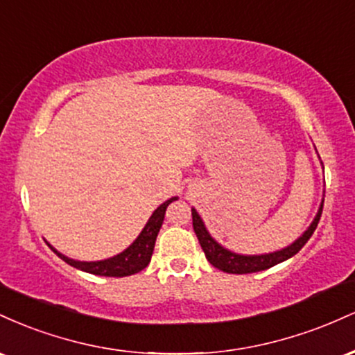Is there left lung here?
Masks as SVG:
<instances>
[{"instance_id": "left-lung-1", "label": "left lung", "mask_w": 355, "mask_h": 355, "mask_svg": "<svg viewBox=\"0 0 355 355\" xmlns=\"http://www.w3.org/2000/svg\"><path fill=\"white\" fill-rule=\"evenodd\" d=\"M322 209H324V202H322L319 214L313 218L305 234L299 240H295L292 245L287 248H282V250H277L274 254H266V255H239L234 254V252L227 250V248L220 247L214 239L210 237V234L207 232L205 225H203L202 218L198 217V214L195 209H191V220H193V230L197 234L198 242H200L202 250L205 252L207 260L214 267H217L218 270L227 272V274H254V272L267 270V268L277 266V263L284 262V260L294 257L297 252L302 248L305 243L309 242V239L312 237V234L317 229V223H319Z\"/></svg>"}]
</instances>
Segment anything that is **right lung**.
Returning a JSON list of instances; mask_svg holds the SVG:
<instances>
[{
	"label": "right lung",
	"mask_w": 355,
	"mask_h": 355,
	"mask_svg": "<svg viewBox=\"0 0 355 355\" xmlns=\"http://www.w3.org/2000/svg\"><path fill=\"white\" fill-rule=\"evenodd\" d=\"M173 200H177V197L162 203V205L153 211V215L150 217L148 222H146L145 229L141 230V234L138 235L135 242L126 248V250L121 252V254L112 257V259L100 260V262H78V260L68 259V257L56 252L50 243H48V245H50L51 250L55 252L61 260H64L68 266L80 268V270L88 272V274L103 277H126L138 274V272L144 270V268L150 263V259H152L153 254L155 240H157L158 232H160L162 223H164L165 210Z\"/></svg>",
	"instance_id": "add662e5"
}]
</instances>
